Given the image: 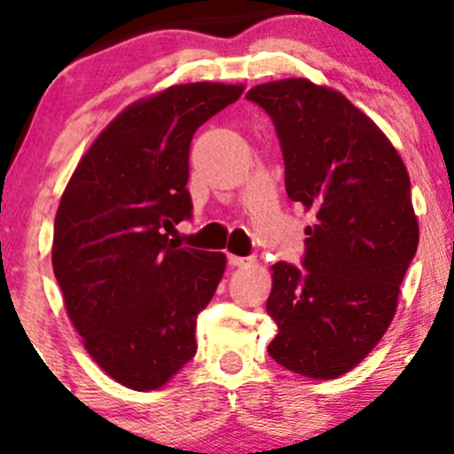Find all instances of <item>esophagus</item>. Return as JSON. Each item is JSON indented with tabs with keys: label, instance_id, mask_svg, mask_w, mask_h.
<instances>
[{
	"label": "esophagus",
	"instance_id": "34e87169",
	"mask_svg": "<svg viewBox=\"0 0 454 454\" xmlns=\"http://www.w3.org/2000/svg\"><path fill=\"white\" fill-rule=\"evenodd\" d=\"M228 264H231V267H234V269H239V267H247V264H252V258H243V256H228Z\"/></svg>",
	"mask_w": 454,
	"mask_h": 454
}]
</instances>
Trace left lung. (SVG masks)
Here are the masks:
<instances>
[{"instance_id":"obj_1","label":"left lung","mask_w":454,"mask_h":454,"mask_svg":"<svg viewBox=\"0 0 454 454\" xmlns=\"http://www.w3.org/2000/svg\"><path fill=\"white\" fill-rule=\"evenodd\" d=\"M247 100L273 119L290 200L314 213L305 269L270 267L269 354L299 376L335 380L378 346L397 311L419 247L408 170L387 134L331 87L281 78Z\"/></svg>"}]
</instances>
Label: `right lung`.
<instances>
[{"label":"right lung","instance_id":"obj_1","mask_svg":"<svg viewBox=\"0 0 454 454\" xmlns=\"http://www.w3.org/2000/svg\"><path fill=\"white\" fill-rule=\"evenodd\" d=\"M243 90L187 82L129 104L61 194L51 256L66 311L102 372L132 390L161 388L196 354V316L226 256L170 232L192 215V137Z\"/></svg>","mask_w":454,"mask_h":454}]
</instances>
